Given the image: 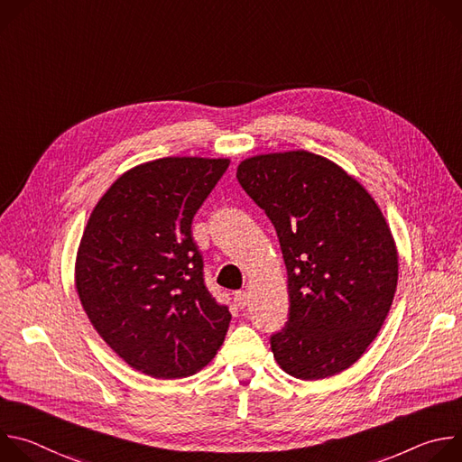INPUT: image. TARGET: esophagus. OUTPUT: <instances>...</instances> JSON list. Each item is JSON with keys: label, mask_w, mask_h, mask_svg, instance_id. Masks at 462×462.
Returning <instances> with one entry per match:
<instances>
[{"label": "esophagus", "mask_w": 462, "mask_h": 462, "mask_svg": "<svg viewBox=\"0 0 462 462\" xmlns=\"http://www.w3.org/2000/svg\"><path fill=\"white\" fill-rule=\"evenodd\" d=\"M234 303H236L239 309H243V307L246 305V292H245V291L236 292V294H234Z\"/></svg>", "instance_id": "obj_1"}]
</instances>
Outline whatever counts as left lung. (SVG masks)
I'll list each match as a JSON object with an SVG mask.
<instances>
[{"mask_svg":"<svg viewBox=\"0 0 462 462\" xmlns=\"http://www.w3.org/2000/svg\"><path fill=\"white\" fill-rule=\"evenodd\" d=\"M237 180L276 228L289 319L271 337L280 367L319 380L351 367L376 338L399 280L391 230L365 188L309 152L257 155Z\"/></svg>","mask_w":462,"mask_h":462,"instance_id":"8db88e82","label":"left lung"}]
</instances>
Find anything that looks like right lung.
Segmentation results:
<instances>
[{"instance_id": "add662e5", "label": "right lung", "mask_w": 462, "mask_h": 462, "mask_svg": "<svg viewBox=\"0 0 462 462\" xmlns=\"http://www.w3.org/2000/svg\"><path fill=\"white\" fill-rule=\"evenodd\" d=\"M228 159L166 157L131 168L102 195L75 267L82 307L104 342L153 378H184L219 351L226 305L205 285L191 223Z\"/></svg>"}]
</instances>
